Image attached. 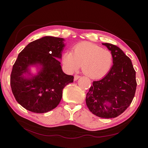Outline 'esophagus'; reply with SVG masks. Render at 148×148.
<instances>
[{
	"mask_svg": "<svg viewBox=\"0 0 148 148\" xmlns=\"http://www.w3.org/2000/svg\"><path fill=\"white\" fill-rule=\"evenodd\" d=\"M80 77L79 76H78V75H75V76H74V81H77L79 78Z\"/></svg>",
	"mask_w": 148,
	"mask_h": 148,
	"instance_id": "1",
	"label": "esophagus"
}]
</instances>
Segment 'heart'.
<instances>
[{
    "mask_svg": "<svg viewBox=\"0 0 148 148\" xmlns=\"http://www.w3.org/2000/svg\"><path fill=\"white\" fill-rule=\"evenodd\" d=\"M63 64L70 72L82 66L84 74L93 79L104 77L113 64L112 53L108 49L89 42H82L74 47L73 53L67 51L62 59Z\"/></svg>",
    "mask_w": 148,
    "mask_h": 148,
    "instance_id": "heart-1",
    "label": "heart"
}]
</instances>
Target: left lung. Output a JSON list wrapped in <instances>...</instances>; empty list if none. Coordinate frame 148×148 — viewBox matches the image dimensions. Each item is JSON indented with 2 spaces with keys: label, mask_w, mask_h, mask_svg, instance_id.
<instances>
[{
  "label": "left lung",
  "mask_w": 148,
  "mask_h": 148,
  "mask_svg": "<svg viewBox=\"0 0 148 148\" xmlns=\"http://www.w3.org/2000/svg\"><path fill=\"white\" fill-rule=\"evenodd\" d=\"M111 51L113 65L102 79L93 81L86 103L93 114L103 118H116L128 108L136 93L137 82L132 63L118 46L102 43Z\"/></svg>",
  "instance_id": "1"
}]
</instances>
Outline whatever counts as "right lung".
<instances>
[{
	"label": "right lung",
	"mask_w": 148,
	"mask_h": 148,
	"mask_svg": "<svg viewBox=\"0 0 148 148\" xmlns=\"http://www.w3.org/2000/svg\"><path fill=\"white\" fill-rule=\"evenodd\" d=\"M64 41L60 37L45 36L30 42L19 53L12 67L11 87L18 103L28 111H51L60 102L63 89L73 82V76L63 72L58 60Z\"/></svg>",
	"instance_id": "1"
}]
</instances>
